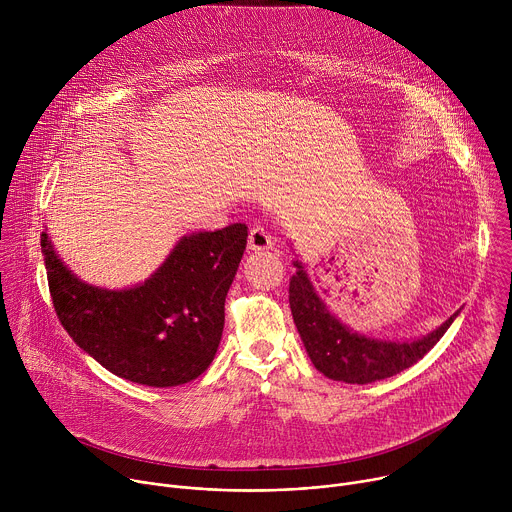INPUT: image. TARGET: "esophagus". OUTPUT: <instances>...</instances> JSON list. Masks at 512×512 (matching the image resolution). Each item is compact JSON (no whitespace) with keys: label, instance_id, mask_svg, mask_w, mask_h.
Returning a JSON list of instances; mask_svg holds the SVG:
<instances>
[{"label":"esophagus","instance_id":"1","mask_svg":"<svg viewBox=\"0 0 512 512\" xmlns=\"http://www.w3.org/2000/svg\"><path fill=\"white\" fill-rule=\"evenodd\" d=\"M249 247L253 251H263L271 247V235L263 227H253L249 233Z\"/></svg>","mask_w":512,"mask_h":512}]
</instances>
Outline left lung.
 <instances>
[{
    "instance_id": "1",
    "label": "left lung",
    "mask_w": 512,
    "mask_h": 512,
    "mask_svg": "<svg viewBox=\"0 0 512 512\" xmlns=\"http://www.w3.org/2000/svg\"><path fill=\"white\" fill-rule=\"evenodd\" d=\"M289 281V308L314 367L328 379L367 385L393 377L423 358L446 334L458 314L444 326L413 342H383L364 338L342 326L314 291L300 261Z\"/></svg>"
}]
</instances>
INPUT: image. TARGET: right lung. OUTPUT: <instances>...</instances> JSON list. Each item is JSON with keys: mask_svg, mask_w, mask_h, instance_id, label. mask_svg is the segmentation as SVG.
<instances>
[{"mask_svg": "<svg viewBox=\"0 0 512 512\" xmlns=\"http://www.w3.org/2000/svg\"><path fill=\"white\" fill-rule=\"evenodd\" d=\"M247 225L184 237L148 281L121 291L72 275L40 239L54 312L101 367L131 383L176 387L202 375L225 328V300L247 247Z\"/></svg>", "mask_w": 512, "mask_h": 512, "instance_id": "add662e5", "label": "right lung"}]
</instances>
